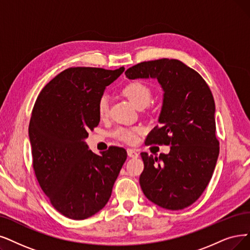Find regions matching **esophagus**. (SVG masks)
<instances>
[{
    "label": "esophagus",
    "instance_id": "esophagus-1",
    "mask_svg": "<svg viewBox=\"0 0 250 250\" xmlns=\"http://www.w3.org/2000/svg\"><path fill=\"white\" fill-rule=\"evenodd\" d=\"M127 155H128V157H130V158H137L138 157V153L135 151L134 148H128L127 149Z\"/></svg>",
    "mask_w": 250,
    "mask_h": 250
}]
</instances>
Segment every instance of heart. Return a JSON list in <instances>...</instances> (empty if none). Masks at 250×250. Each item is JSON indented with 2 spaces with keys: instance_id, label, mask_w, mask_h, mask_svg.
<instances>
[{
  "instance_id": "1",
  "label": "heart",
  "mask_w": 250,
  "mask_h": 250,
  "mask_svg": "<svg viewBox=\"0 0 250 250\" xmlns=\"http://www.w3.org/2000/svg\"><path fill=\"white\" fill-rule=\"evenodd\" d=\"M123 94L129 98L137 108L146 107L152 101V91L146 84L142 82L129 83L123 88ZM109 111V96L103 94L97 102V112L99 117L104 119ZM143 131L139 127H118L113 131V136L126 144H134L137 142L138 134Z\"/></svg>"
}]
</instances>
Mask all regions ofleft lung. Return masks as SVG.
I'll return each mask as SVG.
<instances>
[{
    "label": "left lung",
    "instance_id": "obj_1",
    "mask_svg": "<svg viewBox=\"0 0 250 250\" xmlns=\"http://www.w3.org/2000/svg\"><path fill=\"white\" fill-rule=\"evenodd\" d=\"M125 75L129 80L156 79L164 92L159 126L146 144L170 145V152L159 157L141 154L145 168L139 184L145 196L170 210L192 205L210 182L219 154L210 89L177 59L141 62Z\"/></svg>",
    "mask_w": 250,
    "mask_h": 250
}]
</instances>
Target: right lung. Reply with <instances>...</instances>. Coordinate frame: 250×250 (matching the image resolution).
<instances>
[{
    "instance_id": "obj_1",
    "label": "right lung",
    "mask_w": 250,
    "mask_h": 250,
    "mask_svg": "<svg viewBox=\"0 0 250 250\" xmlns=\"http://www.w3.org/2000/svg\"><path fill=\"white\" fill-rule=\"evenodd\" d=\"M71 67L40 92L28 126L33 167L40 187L58 212L85 219L105 206L126 161L123 147L94 154L85 139L101 121L97 102L124 72Z\"/></svg>"
}]
</instances>
